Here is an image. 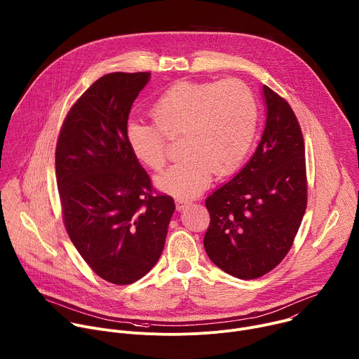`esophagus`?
Wrapping results in <instances>:
<instances>
[{
	"label": "esophagus",
	"instance_id": "esophagus-1",
	"mask_svg": "<svg viewBox=\"0 0 359 359\" xmlns=\"http://www.w3.org/2000/svg\"><path fill=\"white\" fill-rule=\"evenodd\" d=\"M190 204H191V201H189V200L176 198V210H177V212H182L184 208L190 206Z\"/></svg>",
	"mask_w": 359,
	"mask_h": 359
}]
</instances>
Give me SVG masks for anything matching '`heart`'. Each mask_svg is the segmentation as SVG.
I'll return each instance as SVG.
<instances>
[{"label": "heart", "mask_w": 359, "mask_h": 359, "mask_svg": "<svg viewBox=\"0 0 359 359\" xmlns=\"http://www.w3.org/2000/svg\"><path fill=\"white\" fill-rule=\"evenodd\" d=\"M155 125L129 122L126 143L144 168L161 172L168 163V142L183 137L180 163L156 177V186L180 198L206 189L213 177L234 173L252 143L259 105L251 89L229 78L212 82L180 81L150 108Z\"/></svg>", "instance_id": "obj_1"}]
</instances>
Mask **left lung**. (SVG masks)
<instances>
[{
  "mask_svg": "<svg viewBox=\"0 0 359 359\" xmlns=\"http://www.w3.org/2000/svg\"><path fill=\"white\" fill-rule=\"evenodd\" d=\"M267 119L247 165L206 198L209 259L227 274L259 278L290 251L306 209L305 146L288 102L263 86Z\"/></svg>",
  "mask_w": 359,
  "mask_h": 359,
  "instance_id": "obj_1",
  "label": "left lung"
}]
</instances>
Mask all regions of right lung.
I'll return each mask as SVG.
<instances>
[{
	"label": "right lung",
	"mask_w": 359,
	"mask_h": 359,
	"mask_svg": "<svg viewBox=\"0 0 359 359\" xmlns=\"http://www.w3.org/2000/svg\"><path fill=\"white\" fill-rule=\"evenodd\" d=\"M149 72H114L93 82L69 109L55 170L67 233L100 278L126 285L161 257L175 201L153 190L126 143L133 100Z\"/></svg>",
	"instance_id": "1"
}]
</instances>
